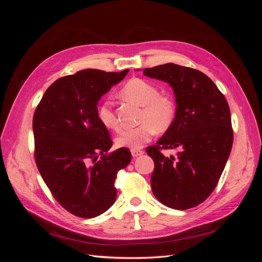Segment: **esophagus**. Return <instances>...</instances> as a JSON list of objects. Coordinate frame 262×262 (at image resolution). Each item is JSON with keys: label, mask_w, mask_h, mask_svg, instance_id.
<instances>
[{"label": "esophagus", "mask_w": 262, "mask_h": 262, "mask_svg": "<svg viewBox=\"0 0 262 262\" xmlns=\"http://www.w3.org/2000/svg\"><path fill=\"white\" fill-rule=\"evenodd\" d=\"M143 153L144 152L142 149H131V154H132L133 157H138V156L142 155Z\"/></svg>", "instance_id": "1"}]
</instances>
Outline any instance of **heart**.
<instances>
[{
    "label": "heart",
    "instance_id": "heart-1",
    "mask_svg": "<svg viewBox=\"0 0 262 262\" xmlns=\"http://www.w3.org/2000/svg\"><path fill=\"white\" fill-rule=\"evenodd\" d=\"M120 94L126 100L142 106V110L139 116L140 124L123 130L116 139L119 147L140 149L155 136L156 131H167L175 121L177 113L175 100L169 95L160 94L154 83L144 78H132L122 86ZM97 116L107 129L114 131L120 129L112 99L107 98L101 102Z\"/></svg>",
    "mask_w": 262,
    "mask_h": 262
}]
</instances>
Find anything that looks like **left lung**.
I'll list each match as a JSON object with an SVG mask.
<instances>
[{"instance_id": "1", "label": "left lung", "mask_w": 262, "mask_h": 262, "mask_svg": "<svg viewBox=\"0 0 262 262\" xmlns=\"http://www.w3.org/2000/svg\"><path fill=\"white\" fill-rule=\"evenodd\" d=\"M143 74L167 82L176 96L175 121L146 153L153 158L150 186L166 207L187 210L199 205L215 189L231 154L233 128L224 95L200 71L173 63L144 69ZM178 147L176 158L162 149Z\"/></svg>"}]
</instances>
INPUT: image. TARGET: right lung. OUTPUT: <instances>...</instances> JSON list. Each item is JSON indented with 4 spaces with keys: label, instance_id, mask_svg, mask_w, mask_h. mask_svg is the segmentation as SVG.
<instances>
[{
    "label": "right lung",
    "instance_id": "1",
    "mask_svg": "<svg viewBox=\"0 0 262 262\" xmlns=\"http://www.w3.org/2000/svg\"><path fill=\"white\" fill-rule=\"evenodd\" d=\"M128 72L89 69L63 76L49 86L35 110L38 170L54 199L75 216L92 219L112 207L117 173L131 161L125 147L106 154L113 141L97 116L100 97Z\"/></svg>",
    "mask_w": 262,
    "mask_h": 262
}]
</instances>
